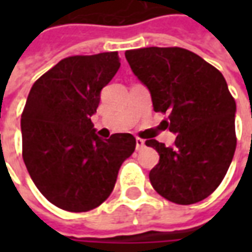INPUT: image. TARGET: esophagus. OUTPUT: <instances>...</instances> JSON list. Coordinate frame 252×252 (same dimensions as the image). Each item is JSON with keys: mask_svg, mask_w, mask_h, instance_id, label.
Returning <instances> with one entry per match:
<instances>
[{"mask_svg": "<svg viewBox=\"0 0 252 252\" xmlns=\"http://www.w3.org/2000/svg\"><path fill=\"white\" fill-rule=\"evenodd\" d=\"M144 146H146L144 140H143V139H140V137H136V151H140V150H142Z\"/></svg>", "mask_w": 252, "mask_h": 252, "instance_id": "esophagus-1", "label": "esophagus"}]
</instances>
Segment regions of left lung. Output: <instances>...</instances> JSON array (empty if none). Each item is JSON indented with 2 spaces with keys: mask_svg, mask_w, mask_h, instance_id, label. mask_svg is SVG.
<instances>
[{
  "mask_svg": "<svg viewBox=\"0 0 252 252\" xmlns=\"http://www.w3.org/2000/svg\"><path fill=\"white\" fill-rule=\"evenodd\" d=\"M126 58L148 89L155 112H169L174 146L150 139L159 154L150 182L166 200L190 205L213 193L232 162L236 104L222 74L180 47L129 50Z\"/></svg>",
  "mask_w": 252,
  "mask_h": 252,
  "instance_id": "left-lung-1",
  "label": "left lung"
}]
</instances>
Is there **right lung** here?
<instances>
[{"mask_svg": "<svg viewBox=\"0 0 252 252\" xmlns=\"http://www.w3.org/2000/svg\"><path fill=\"white\" fill-rule=\"evenodd\" d=\"M119 68L117 52L66 58L28 94L21 115L23 159L36 188L61 209L88 212L101 205L135 151L131 133L101 139L90 120Z\"/></svg>", "mask_w": 252, "mask_h": 252, "instance_id": "add662e5", "label": "right lung"}]
</instances>
